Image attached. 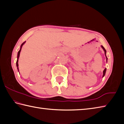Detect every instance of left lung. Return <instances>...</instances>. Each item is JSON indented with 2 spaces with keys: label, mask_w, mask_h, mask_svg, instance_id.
Returning <instances> with one entry per match:
<instances>
[{
  "label": "left lung",
  "mask_w": 124,
  "mask_h": 124,
  "mask_svg": "<svg viewBox=\"0 0 124 124\" xmlns=\"http://www.w3.org/2000/svg\"><path fill=\"white\" fill-rule=\"evenodd\" d=\"M101 47L102 48V49H103V51H104V54H105V55H106V59H107V60H108V58H107V55H106V53H107V51H106V50L105 49V48H104V47L103 46H101ZM106 71H107V69L106 68V69H105L104 70H103V76H102V77H103L104 76H105V75H106Z\"/></svg>",
  "instance_id": "8db88e82"
}]
</instances>
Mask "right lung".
I'll list each match as a JSON object with an SVG mask.
<instances>
[{"mask_svg": "<svg viewBox=\"0 0 124 124\" xmlns=\"http://www.w3.org/2000/svg\"><path fill=\"white\" fill-rule=\"evenodd\" d=\"M25 43V41H24V43H22L21 44V45L20 46V49L19 50V51L17 53V61H16V67H17V70L19 72V70H18V59H19V57H20V52H21V49H22V47L23 46V45H24ZM20 73V72H19Z\"/></svg>", "mask_w": 124, "mask_h": 124, "instance_id": "obj_1", "label": "right lung"}]
</instances>
